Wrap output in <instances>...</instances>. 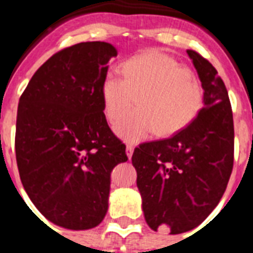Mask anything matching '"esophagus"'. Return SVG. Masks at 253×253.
<instances>
[{
    "instance_id": "1",
    "label": "esophagus",
    "mask_w": 253,
    "mask_h": 253,
    "mask_svg": "<svg viewBox=\"0 0 253 253\" xmlns=\"http://www.w3.org/2000/svg\"><path fill=\"white\" fill-rule=\"evenodd\" d=\"M132 154H134V147L132 146H127L126 147V155H127V158L130 159L132 158Z\"/></svg>"
}]
</instances>
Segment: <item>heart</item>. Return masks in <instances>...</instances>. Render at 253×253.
Instances as JSON below:
<instances>
[{
    "mask_svg": "<svg viewBox=\"0 0 253 253\" xmlns=\"http://www.w3.org/2000/svg\"><path fill=\"white\" fill-rule=\"evenodd\" d=\"M122 77L107 73L101 84L105 117L117 122L119 138L138 143L151 134L169 136L192 123L204 103V89L190 68L159 49L130 57L121 64Z\"/></svg>",
    "mask_w": 253,
    "mask_h": 253,
    "instance_id": "heart-1",
    "label": "heart"
}]
</instances>
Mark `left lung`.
<instances>
[{
	"instance_id": "left-lung-1",
	"label": "left lung",
	"mask_w": 253,
	"mask_h": 253,
	"mask_svg": "<svg viewBox=\"0 0 253 253\" xmlns=\"http://www.w3.org/2000/svg\"><path fill=\"white\" fill-rule=\"evenodd\" d=\"M204 89V107L168 139L140 144L132 155L144 218L170 234L200 226L219 204L234 166V121L216 69L188 49Z\"/></svg>"
}]
</instances>
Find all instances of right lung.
I'll return each mask as SVG.
<instances>
[{"instance_id": "1", "label": "right lung", "mask_w": 253, "mask_h": 253, "mask_svg": "<svg viewBox=\"0 0 253 253\" xmlns=\"http://www.w3.org/2000/svg\"><path fill=\"white\" fill-rule=\"evenodd\" d=\"M117 48L85 42L49 57L19 98L15 155L30 200L68 230L98 226L109 208L110 173L127 162L103 114L101 84Z\"/></svg>"}]
</instances>
